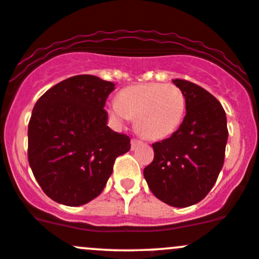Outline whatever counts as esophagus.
<instances>
[{"mask_svg": "<svg viewBox=\"0 0 259 259\" xmlns=\"http://www.w3.org/2000/svg\"><path fill=\"white\" fill-rule=\"evenodd\" d=\"M138 145H142V141L137 140V138H132V141H131V146H132V149H135Z\"/></svg>", "mask_w": 259, "mask_h": 259, "instance_id": "1", "label": "esophagus"}]
</instances>
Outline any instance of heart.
<instances>
[{
	"mask_svg": "<svg viewBox=\"0 0 259 259\" xmlns=\"http://www.w3.org/2000/svg\"><path fill=\"white\" fill-rule=\"evenodd\" d=\"M186 96L176 84L141 83L123 89L110 113L118 121L137 118V127L151 140H163L181 126Z\"/></svg>",
	"mask_w": 259,
	"mask_h": 259,
	"instance_id": "heart-1",
	"label": "heart"
}]
</instances>
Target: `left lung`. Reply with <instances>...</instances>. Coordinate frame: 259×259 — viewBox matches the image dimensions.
I'll list each match as a JSON object with an SVG mask.
<instances>
[{"label":"left lung","instance_id":"1","mask_svg":"<svg viewBox=\"0 0 259 259\" xmlns=\"http://www.w3.org/2000/svg\"><path fill=\"white\" fill-rule=\"evenodd\" d=\"M186 96L180 128L152 145L153 161L143 169L152 193L173 207L198 203L214 186L223 167L227 118L217 98L193 82L172 79Z\"/></svg>","mask_w":259,"mask_h":259}]
</instances>
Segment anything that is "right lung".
I'll return each mask as SVG.
<instances>
[{
    "instance_id": "add662e5",
    "label": "right lung",
    "mask_w": 259,
    "mask_h": 259,
    "mask_svg": "<svg viewBox=\"0 0 259 259\" xmlns=\"http://www.w3.org/2000/svg\"><path fill=\"white\" fill-rule=\"evenodd\" d=\"M110 81L92 74L63 79L44 93L28 123V163L42 191L65 206L101 194L131 138L107 126Z\"/></svg>"
}]
</instances>
